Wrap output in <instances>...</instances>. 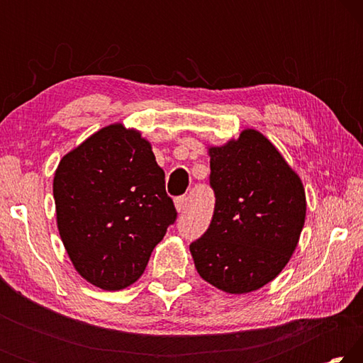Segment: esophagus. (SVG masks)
Masks as SVG:
<instances>
[{
	"mask_svg": "<svg viewBox=\"0 0 363 363\" xmlns=\"http://www.w3.org/2000/svg\"><path fill=\"white\" fill-rule=\"evenodd\" d=\"M186 205H187V199H186V196H177V199H174V206H176V210L177 211H184V210H186Z\"/></svg>",
	"mask_w": 363,
	"mask_h": 363,
	"instance_id": "1",
	"label": "esophagus"
}]
</instances>
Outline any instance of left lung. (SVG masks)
Listing matches in <instances>:
<instances>
[{"label":"left lung","instance_id":"left-lung-1","mask_svg":"<svg viewBox=\"0 0 363 363\" xmlns=\"http://www.w3.org/2000/svg\"><path fill=\"white\" fill-rule=\"evenodd\" d=\"M211 224L190 243L196 272L225 293L255 291L290 261L306 218L299 176L259 131L210 147Z\"/></svg>","mask_w":363,"mask_h":363}]
</instances>
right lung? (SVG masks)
Masks as SVG:
<instances>
[{
  "label": "right lung",
  "instance_id": "right-lung-1",
  "mask_svg": "<svg viewBox=\"0 0 363 363\" xmlns=\"http://www.w3.org/2000/svg\"><path fill=\"white\" fill-rule=\"evenodd\" d=\"M52 192L72 264L108 291L144 274L177 218L150 143L121 123L102 128L60 160Z\"/></svg>",
  "mask_w": 363,
  "mask_h": 363
}]
</instances>
